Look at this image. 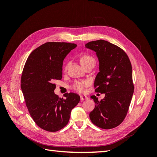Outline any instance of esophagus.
Masks as SVG:
<instances>
[{
  "instance_id": "esophagus-1",
  "label": "esophagus",
  "mask_w": 157,
  "mask_h": 157,
  "mask_svg": "<svg viewBox=\"0 0 157 157\" xmlns=\"http://www.w3.org/2000/svg\"><path fill=\"white\" fill-rule=\"evenodd\" d=\"M88 99V97L86 96H83V95L80 96V100H81V101L85 100V99Z\"/></svg>"
}]
</instances>
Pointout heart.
Listing matches in <instances>:
<instances>
[{"label":"heart","mask_w":157,"mask_h":157,"mask_svg":"<svg viewBox=\"0 0 157 157\" xmlns=\"http://www.w3.org/2000/svg\"><path fill=\"white\" fill-rule=\"evenodd\" d=\"M80 63H81L82 66L86 64L90 63H95V59L93 58L92 56H91L90 55H84L82 56L81 58H80ZM67 65H66V67L67 68ZM89 84V81L88 80H76V81L74 82V83L73 84L72 88L73 90H75V91H77L78 92H83L85 90V88H86Z\"/></svg>","instance_id":"obj_1"}]
</instances>
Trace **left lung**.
<instances>
[{
  "label": "left lung",
  "mask_w": 157,
  "mask_h": 157,
  "mask_svg": "<svg viewBox=\"0 0 157 157\" xmlns=\"http://www.w3.org/2000/svg\"><path fill=\"white\" fill-rule=\"evenodd\" d=\"M85 46L96 52L99 61L95 91L105 94L101 101L95 96L90 97L96 106L90 118L99 128L111 129L124 121L134 94L130 61L124 50L106 40L92 41Z\"/></svg>",
  "instance_id": "obj_1"
}]
</instances>
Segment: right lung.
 <instances>
[{
	"label": "right lung",
	"instance_id": "obj_1",
	"mask_svg": "<svg viewBox=\"0 0 157 157\" xmlns=\"http://www.w3.org/2000/svg\"><path fill=\"white\" fill-rule=\"evenodd\" d=\"M77 47L67 42H46L28 57L21 78V88L33 121L42 129L57 132L67 124L71 110L80 101L71 92L59 98L54 93V80L62 78L63 61Z\"/></svg>",
	"mask_w": 157,
	"mask_h": 157
}]
</instances>
